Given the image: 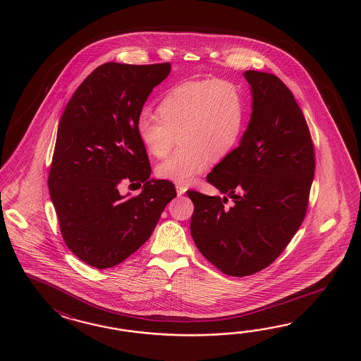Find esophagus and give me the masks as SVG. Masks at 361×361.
I'll use <instances>...</instances> for the list:
<instances>
[{
	"label": "esophagus",
	"instance_id": "1",
	"mask_svg": "<svg viewBox=\"0 0 361 361\" xmlns=\"http://www.w3.org/2000/svg\"><path fill=\"white\" fill-rule=\"evenodd\" d=\"M176 188H177L178 196H182V195H184V192L187 191V187L183 184H177Z\"/></svg>",
	"mask_w": 361,
	"mask_h": 361
}]
</instances>
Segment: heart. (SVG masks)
<instances>
[{"label": "heart", "mask_w": 361, "mask_h": 361, "mask_svg": "<svg viewBox=\"0 0 361 361\" xmlns=\"http://www.w3.org/2000/svg\"><path fill=\"white\" fill-rule=\"evenodd\" d=\"M137 120V135L148 154L164 157L180 134L183 147L156 166V176L188 183L233 151L244 128V102L236 85L224 78L185 80L170 87L157 106Z\"/></svg>", "instance_id": "b5f03b06"}]
</instances>
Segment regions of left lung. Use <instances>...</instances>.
Segmentation results:
<instances>
[{
	"mask_svg": "<svg viewBox=\"0 0 361 361\" xmlns=\"http://www.w3.org/2000/svg\"><path fill=\"white\" fill-rule=\"evenodd\" d=\"M244 77L253 94L250 123L207 177L226 196L187 191L195 244L235 277L259 272L284 252L306 216L314 174V143L293 92L272 73ZM228 197L234 204L227 207Z\"/></svg>",
	"mask_w": 361,
	"mask_h": 361,
	"instance_id": "8db88e82",
	"label": "left lung"
}]
</instances>
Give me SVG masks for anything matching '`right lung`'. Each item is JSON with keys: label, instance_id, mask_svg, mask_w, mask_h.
Returning <instances> with one entry per match:
<instances>
[{"label": "right lung", "instance_id": "right-lung-1", "mask_svg": "<svg viewBox=\"0 0 361 361\" xmlns=\"http://www.w3.org/2000/svg\"><path fill=\"white\" fill-rule=\"evenodd\" d=\"M170 63L108 61L77 87L61 115L47 185L69 250L95 269L114 267L152 235L168 202L170 180H149L151 165L137 120ZM123 181L144 183L126 200Z\"/></svg>", "mask_w": 361, "mask_h": 361}]
</instances>
